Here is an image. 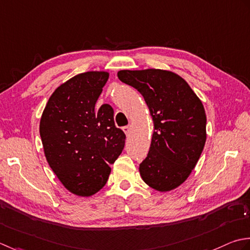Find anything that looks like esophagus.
Returning <instances> with one entry per match:
<instances>
[{
    "mask_svg": "<svg viewBox=\"0 0 250 250\" xmlns=\"http://www.w3.org/2000/svg\"><path fill=\"white\" fill-rule=\"evenodd\" d=\"M123 130H124V132H125L126 135H129V132L131 130V126L130 125H127V126L123 127Z\"/></svg>",
    "mask_w": 250,
    "mask_h": 250,
    "instance_id": "34e87169",
    "label": "esophagus"
}]
</instances>
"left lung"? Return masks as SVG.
<instances>
[{
  "label": "left lung",
  "mask_w": 250,
  "mask_h": 250,
  "mask_svg": "<svg viewBox=\"0 0 250 250\" xmlns=\"http://www.w3.org/2000/svg\"><path fill=\"white\" fill-rule=\"evenodd\" d=\"M118 78L144 96L153 120L149 153L139 166L142 180L160 192L176 189L191 175L206 142L201 99L172 71L121 70Z\"/></svg>",
  "instance_id": "obj_1"
}]
</instances>
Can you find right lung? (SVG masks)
Instances as JSON below:
<instances>
[{
  "label": "right lung",
  "instance_id": "add662e5",
  "mask_svg": "<svg viewBox=\"0 0 250 250\" xmlns=\"http://www.w3.org/2000/svg\"><path fill=\"white\" fill-rule=\"evenodd\" d=\"M109 79L106 71H88L59 85L40 121V135L48 165L69 192L91 196L108 181L124 149L126 136L116 128L109 104L95 109Z\"/></svg>",
  "mask_w": 250,
  "mask_h": 250
}]
</instances>
